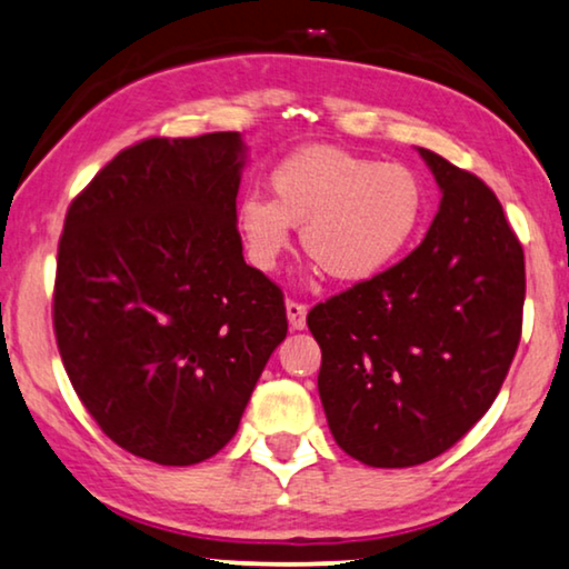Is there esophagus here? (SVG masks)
<instances>
[{"label":"esophagus","instance_id":"esophagus-1","mask_svg":"<svg viewBox=\"0 0 569 569\" xmlns=\"http://www.w3.org/2000/svg\"><path fill=\"white\" fill-rule=\"evenodd\" d=\"M307 311H309L307 303L293 301V299L286 301V315H288V325H291V330H303V325H307Z\"/></svg>","mask_w":569,"mask_h":569}]
</instances>
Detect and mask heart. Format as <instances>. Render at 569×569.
Returning <instances> with one entry per match:
<instances>
[{
    "label": "heart",
    "mask_w": 569,
    "mask_h": 569,
    "mask_svg": "<svg viewBox=\"0 0 569 569\" xmlns=\"http://www.w3.org/2000/svg\"><path fill=\"white\" fill-rule=\"evenodd\" d=\"M273 198L250 190L237 206L247 254L273 270L293 223L309 258L342 283H363L402 258L426 219V186L407 164L309 147L270 172Z\"/></svg>",
    "instance_id": "obj_1"
}]
</instances>
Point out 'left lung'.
Segmentation results:
<instances>
[{"label": "left lung", "mask_w": 569, "mask_h": 569, "mask_svg": "<svg viewBox=\"0 0 569 569\" xmlns=\"http://www.w3.org/2000/svg\"><path fill=\"white\" fill-rule=\"evenodd\" d=\"M420 154L443 190L422 244L307 315L327 426L379 469L459 443L498 397L523 327V247L498 196L436 151Z\"/></svg>", "instance_id": "1"}]
</instances>
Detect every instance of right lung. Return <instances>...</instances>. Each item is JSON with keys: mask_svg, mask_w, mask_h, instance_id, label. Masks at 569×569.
<instances>
[{"mask_svg": "<svg viewBox=\"0 0 569 569\" xmlns=\"http://www.w3.org/2000/svg\"><path fill=\"white\" fill-rule=\"evenodd\" d=\"M237 131L143 139L71 201L53 335L79 402L110 441L162 467L234 438L286 303L242 258Z\"/></svg>", "mask_w": 569, "mask_h": 569, "instance_id": "add662e5", "label": "right lung"}]
</instances>
